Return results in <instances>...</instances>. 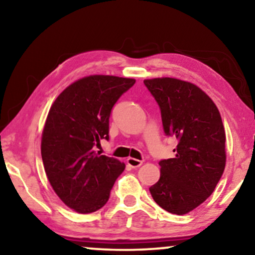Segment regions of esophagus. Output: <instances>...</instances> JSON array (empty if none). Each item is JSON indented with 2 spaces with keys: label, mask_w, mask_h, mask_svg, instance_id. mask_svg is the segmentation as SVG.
<instances>
[{
  "label": "esophagus",
  "mask_w": 255,
  "mask_h": 255,
  "mask_svg": "<svg viewBox=\"0 0 255 255\" xmlns=\"http://www.w3.org/2000/svg\"><path fill=\"white\" fill-rule=\"evenodd\" d=\"M141 163H142L141 160L133 159V158H128V165L132 167V168H138V167L141 166Z\"/></svg>",
  "instance_id": "1"
}]
</instances>
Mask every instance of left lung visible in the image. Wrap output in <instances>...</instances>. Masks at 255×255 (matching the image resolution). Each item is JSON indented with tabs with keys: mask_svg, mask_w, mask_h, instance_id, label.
<instances>
[{
	"mask_svg": "<svg viewBox=\"0 0 255 255\" xmlns=\"http://www.w3.org/2000/svg\"><path fill=\"white\" fill-rule=\"evenodd\" d=\"M161 111L166 135L176 138L175 156L159 162L160 179L149 188L155 203L184 215L212 194L225 168V130L212 100L197 86L173 78L145 80Z\"/></svg>",
	"mask_w": 255,
	"mask_h": 255,
	"instance_id": "8db88e82",
	"label": "left lung"
}]
</instances>
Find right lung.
<instances>
[{
  "label": "right lung",
  "instance_id": "obj_1",
  "mask_svg": "<svg viewBox=\"0 0 255 255\" xmlns=\"http://www.w3.org/2000/svg\"><path fill=\"white\" fill-rule=\"evenodd\" d=\"M134 79L90 75L68 86L52 104L41 137L47 179L64 203L80 214L97 211L109 200L123 162L94 151L109 140V118Z\"/></svg>",
  "mask_w": 255,
  "mask_h": 255
}]
</instances>
